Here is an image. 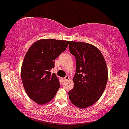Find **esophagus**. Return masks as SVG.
Instances as JSON below:
<instances>
[{"label":"esophagus","instance_id":"34e87169","mask_svg":"<svg viewBox=\"0 0 129 129\" xmlns=\"http://www.w3.org/2000/svg\"><path fill=\"white\" fill-rule=\"evenodd\" d=\"M69 79H70L69 76H68V75H67V76H66L65 77L63 78V81H68Z\"/></svg>","mask_w":129,"mask_h":129}]
</instances>
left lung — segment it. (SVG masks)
Masks as SVG:
<instances>
[{"label":"left lung","instance_id":"obj_1","mask_svg":"<svg viewBox=\"0 0 129 129\" xmlns=\"http://www.w3.org/2000/svg\"><path fill=\"white\" fill-rule=\"evenodd\" d=\"M69 50L76 60L74 88L68 92L71 102L86 108L99 100L106 88L108 72L101 52L93 45L70 41Z\"/></svg>","mask_w":129,"mask_h":129}]
</instances>
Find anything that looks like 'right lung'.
I'll list each match as a JSON object with an SVG mask.
<instances>
[{"instance_id":"right-lung-1","label":"right lung","mask_w":129,"mask_h":129,"mask_svg":"<svg viewBox=\"0 0 129 129\" xmlns=\"http://www.w3.org/2000/svg\"><path fill=\"white\" fill-rule=\"evenodd\" d=\"M69 41L40 40L33 43L25 55L21 69L23 86L28 96L38 104L51 101L60 88L59 81L51 70L54 61Z\"/></svg>"}]
</instances>
